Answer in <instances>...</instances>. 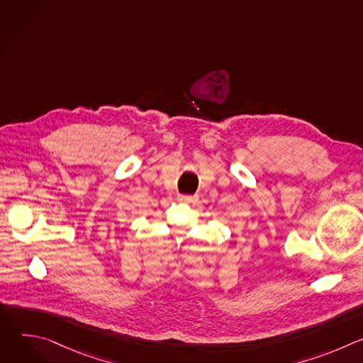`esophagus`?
Returning a JSON list of instances; mask_svg holds the SVG:
<instances>
[{
  "label": "esophagus",
  "mask_w": 363,
  "mask_h": 363,
  "mask_svg": "<svg viewBox=\"0 0 363 363\" xmlns=\"http://www.w3.org/2000/svg\"><path fill=\"white\" fill-rule=\"evenodd\" d=\"M178 201L185 202V203H191V202H196L198 196L196 195H178Z\"/></svg>",
  "instance_id": "esophagus-1"
}]
</instances>
